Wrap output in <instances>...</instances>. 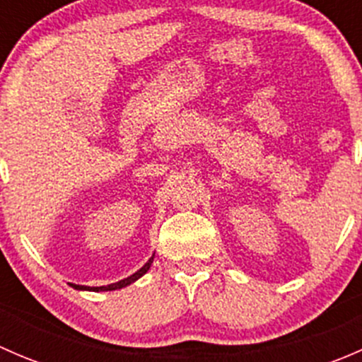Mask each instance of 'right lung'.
Instances as JSON below:
<instances>
[{"instance_id": "right-lung-1", "label": "right lung", "mask_w": 362, "mask_h": 362, "mask_svg": "<svg viewBox=\"0 0 362 362\" xmlns=\"http://www.w3.org/2000/svg\"><path fill=\"white\" fill-rule=\"evenodd\" d=\"M152 261H154V255H152V257L148 259V262H145L144 268L138 269L136 273H133V275L127 276V279L120 280V282H117V284H110V286H105V287H87V286H75V284H71V286L75 287V289H78V291H96V293H100V291H115V289H122V287L129 286V284H133L134 280L140 279L141 275H145V273L148 272V268H151Z\"/></svg>"}]
</instances>
